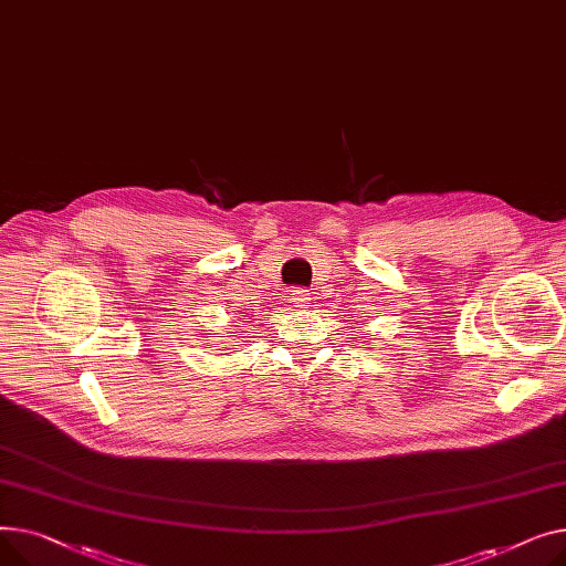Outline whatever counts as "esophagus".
I'll list each match as a JSON object with an SVG mask.
<instances>
[{"mask_svg":"<svg viewBox=\"0 0 566 566\" xmlns=\"http://www.w3.org/2000/svg\"><path fill=\"white\" fill-rule=\"evenodd\" d=\"M311 298V292L308 290H304V287H298V290H292V302L296 304V306H304L306 302Z\"/></svg>","mask_w":566,"mask_h":566,"instance_id":"esophagus-1","label":"esophagus"}]
</instances>
